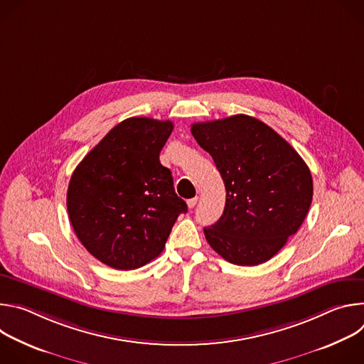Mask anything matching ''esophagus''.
I'll use <instances>...</instances> for the list:
<instances>
[{
	"label": "esophagus",
	"mask_w": 364,
	"mask_h": 364,
	"mask_svg": "<svg viewBox=\"0 0 364 364\" xmlns=\"http://www.w3.org/2000/svg\"><path fill=\"white\" fill-rule=\"evenodd\" d=\"M197 204V197H193V198H190V200H187V205H188V209H193V207Z\"/></svg>",
	"instance_id": "34e87169"
}]
</instances>
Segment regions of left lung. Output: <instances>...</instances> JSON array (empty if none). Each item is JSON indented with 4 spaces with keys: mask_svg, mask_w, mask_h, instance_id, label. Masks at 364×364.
<instances>
[{
    "mask_svg": "<svg viewBox=\"0 0 364 364\" xmlns=\"http://www.w3.org/2000/svg\"><path fill=\"white\" fill-rule=\"evenodd\" d=\"M226 187L222 218L204 228L228 262L264 264L302 225L313 200V177L299 154L271 127L247 115L191 125Z\"/></svg>",
    "mask_w": 364,
    "mask_h": 364,
    "instance_id": "obj_1",
    "label": "left lung"
}]
</instances>
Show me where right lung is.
<instances>
[{"label":"right lung","instance_id":"1","mask_svg":"<svg viewBox=\"0 0 364 364\" xmlns=\"http://www.w3.org/2000/svg\"><path fill=\"white\" fill-rule=\"evenodd\" d=\"M171 121L134 117L114 127L75 168L68 188L73 230L97 261L129 271L157 257L187 204L160 152Z\"/></svg>","mask_w":364,"mask_h":364}]
</instances>
